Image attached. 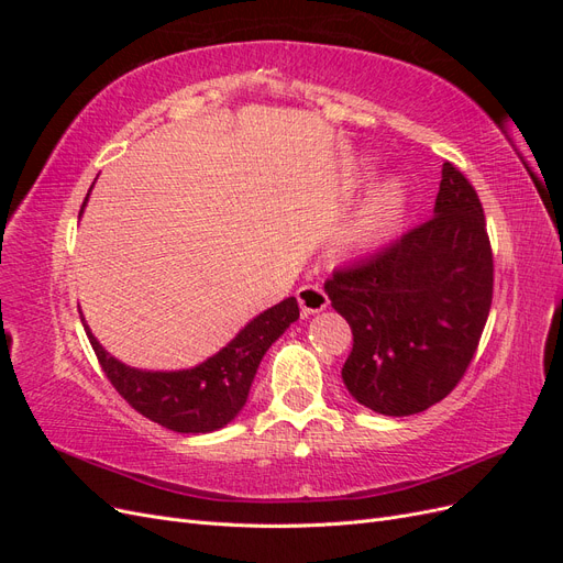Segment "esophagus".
<instances>
[{
    "label": "esophagus",
    "mask_w": 563,
    "mask_h": 563,
    "mask_svg": "<svg viewBox=\"0 0 563 563\" xmlns=\"http://www.w3.org/2000/svg\"><path fill=\"white\" fill-rule=\"evenodd\" d=\"M296 298H298V305H300L302 314H317V312L329 308V296L323 294V288L317 286V284L300 286Z\"/></svg>",
    "instance_id": "1"
}]
</instances>
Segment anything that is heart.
Returning a JSON list of instances; mask_svg holds the SVG:
<instances>
[{"instance_id": "heart-1", "label": "heart", "mask_w": 563, "mask_h": 563, "mask_svg": "<svg viewBox=\"0 0 563 563\" xmlns=\"http://www.w3.org/2000/svg\"><path fill=\"white\" fill-rule=\"evenodd\" d=\"M406 216V192L397 180H385L371 187L368 195L362 199L360 207L350 216L343 230V240L354 251L378 249L404 223Z\"/></svg>"}]
</instances>
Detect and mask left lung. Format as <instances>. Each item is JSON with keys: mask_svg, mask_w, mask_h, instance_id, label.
Here are the masks:
<instances>
[{"mask_svg": "<svg viewBox=\"0 0 563 563\" xmlns=\"http://www.w3.org/2000/svg\"><path fill=\"white\" fill-rule=\"evenodd\" d=\"M350 323V395L383 416H413L444 399L479 345L493 298L482 201L453 164L441 166L428 223L323 284Z\"/></svg>", "mask_w": 563, "mask_h": 563, "instance_id": "obj_1", "label": "left lung"}]
</instances>
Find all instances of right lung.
Masks as SVG:
<instances>
[{
  "label": "right lung",
  "mask_w": 563,
  "mask_h": 563,
  "mask_svg": "<svg viewBox=\"0 0 563 563\" xmlns=\"http://www.w3.org/2000/svg\"><path fill=\"white\" fill-rule=\"evenodd\" d=\"M89 195L81 203L79 218L87 209ZM298 317V300L294 296L284 298L253 317L223 350L192 368L180 371H145L119 362L98 343L87 319L81 317V323L106 376L135 411L166 430L207 434L225 428L240 416L265 352Z\"/></svg>",
  "instance_id": "1"
}]
</instances>
